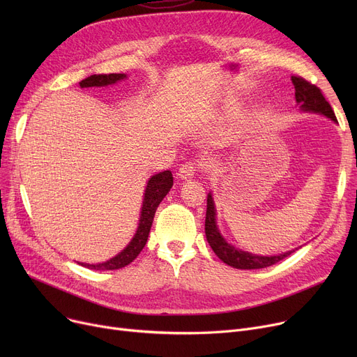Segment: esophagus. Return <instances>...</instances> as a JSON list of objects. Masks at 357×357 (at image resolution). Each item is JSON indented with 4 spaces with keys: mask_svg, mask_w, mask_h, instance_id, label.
Instances as JSON below:
<instances>
[{
    "mask_svg": "<svg viewBox=\"0 0 357 357\" xmlns=\"http://www.w3.org/2000/svg\"><path fill=\"white\" fill-rule=\"evenodd\" d=\"M197 171H198V165H197L195 162H186V163H183V165L179 167L178 176H179L181 179L191 178V176H194V174H195Z\"/></svg>",
    "mask_w": 357,
    "mask_h": 357,
    "instance_id": "34e87169",
    "label": "esophagus"
}]
</instances>
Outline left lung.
<instances>
[{"mask_svg":"<svg viewBox=\"0 0 357 357\" xmlns=\"http://www.w3.org/2000/svg\"><path fill=\"white\" fill-rule=\"evenodd\" d=\"M292 84L295 86V100L304 111L320 112V114L337 121L334 111L328 101L324 98L321 89L314 84L308 82L301 77H291ZM205 236L210 243L214 253L229 266L236 269H260L272 266L278 261L289 256L292 252H287L279 256H257L248 252H241L222 238L215 224V208L213 195L207 197V214H205Z\"/></svg>","mask_w":357,"mask_h":357,"instance_id":"left-lung-1","label":"left lung"}]
</instances>
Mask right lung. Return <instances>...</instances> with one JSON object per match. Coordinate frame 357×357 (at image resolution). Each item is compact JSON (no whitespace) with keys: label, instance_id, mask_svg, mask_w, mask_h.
<instances>
[{"label":"right lung","instance_id":"obj_1","mask_svg":"<svg viewBox=\"0 0 357 357\" xmlns=\"http://www.w3.org/2000/svg\"><path fill=\"white\" fill-rule=\"evenodd\" d=\"M126 75L124 73H108V75H91V77L82 79L79 82L81 88H89V86H104L109 84H116L120 79H124ZM174 185V176L171 171H165L160 174H156L152 176L147 182L146 191H144V198H143V207H142V214H140V222L137 231L128 243V246L120 252L117 256L112 259L104 261V264L98 265H88V264H79L88 269L93 271H114V269H121L127 266L128 264L133 261L139 253L143 250L150 227H152L153 217L156 213V208L159 207L160 201L166 197V194L171 191Z\"/></svg>","mask_w":357,"mask_h":357}]
</instances>
